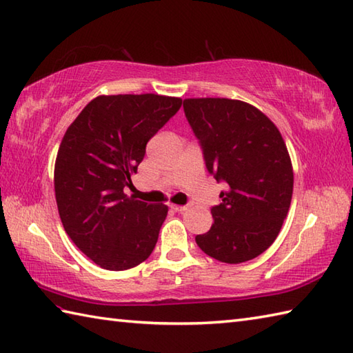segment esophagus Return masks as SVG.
Instances as JSON below:
<instances>
[{"mask_svg": "<svg viewBox=\"0 0 353 353\" xmlns=\"http://www.w3.org/2000/svg\"><path fill=\"white\" fill-rule=\"evenodd\" d=\"M171 210L176 212H183L186 210V206L185 205H171Z\"/></svg>", "mask_w": 353, "mask_h": 353, "instance_id": "1", "label": "esophagus"}]
</instances>
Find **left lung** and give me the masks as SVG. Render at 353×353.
Returning <instances> with one entry per match:
<instances>
[{
	"label": "left lung",
	"instance_id": "1",
	"mask_svg": "<svg viewBox=\"0 0 353 353\" xmlns=\"http://www.w3.org/2000/svg\"><path fill=\"white\" fill-rule=\"evenodd\" d=\"M206 170L225 183L211 230L196 236L210 257L237 265L274 243L291 206L294 171L279 128L251 103L226 98L183 101Z\"/></svg>",
	"mask_w": 353,
	"mask_h": 353
}]
</instances>
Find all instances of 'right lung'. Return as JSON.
I'll use <instances>...</instances> for the list:
<instances>
[{"label":"right lung","instance_id":"right-lung-1","mask_svg":"<svg viewBox=\"0 0 353 353\" xmlns=\"http://www.w3.org/2000/svg\"><path fill=\"white\" fill-rule=\"evenodd\" d=\"M181 107V98L153 93L98 96L62 137L54 163L61 222L103 269L125 271L154 250L168 206L141 202L123 190L148 141Z\"/></svg>","mask_w":353,"mask_h":353}]
</instances>
